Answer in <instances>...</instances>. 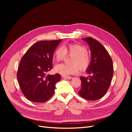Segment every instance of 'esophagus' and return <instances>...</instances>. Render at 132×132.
Returning a JSON list of instances; mask_svg holds the SVG:
<instances>
[{"mask_svg":"<svg viewBox=\"0 0 132 132\" xmlns=\"http://www.w3.org/2000/svg\"><path fill=\"white\" fill-rule=\"evenodd\" d=\"M63 78L64 79H68V80H70V79H71L73 78L71 77H63Z\"/></svg>","mask_w":132,"mask_h":132,"instance_id":"1","label":"esophagus"}]
</instances>
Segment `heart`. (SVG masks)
Wrapping results in <instances>:
<instances>
[{"label": "heart", "instance_id": "b5f03b06", "mask_svg": "<svg viewBox=\"0 0 132 132\" xmlns=\"http://www.w3.org/2000/svg\"><path fill=\"white\" fill-rule=\"evenodd\" d=\"M66 54L73 56L71 59L72 64H59L55 67V72L63 76H68L78 73L80 68L85 70L88 68L90 58L87 54V49L84 46L78 44H70L63 46V48H58L55 52L54 58L55 61L59 62L64 59Z\"/></svg>", "mask_w": 132, "mask_h": 132}]
</instances>
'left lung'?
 <instances>
[{
  "label": "left lung",
  "instance_id": "left-lung-1",
  "mask_svg": "<svg viewBox=\"0 0 132 132\" xmlns=\"http://www.w3.org/2000/svg\"><path fill=\"white\" fill-rule=\"evenodd\" d=\"M89 45L91 61L86 72L88 77H80L81 88L78 93L87 100L102 98L109 89L113 74V66L110 54L101 44L91 37L82 38Z\"/></svg>",
  "mask_w": 132,
  "mask_h": 132
}]
</instances>
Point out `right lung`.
<instances>
[{
  "instance_id": "1",
  "label": "right lung",
  "mask_w": 132,
  "mask_h": 132,
  "mask_svg": "<svg viewBox=\"0 0 132 132\" xmlns=\"http://www.w3.org/2000/svg\"><path fill=\"white\" fill-rule=\"evenodd\" d=\"M62 39L39 41L22 58L17 73L20 89L29 100L43 102L53 95L61 75H47L52 68L53 53Z\"/></svg>"
}]
</instances>
